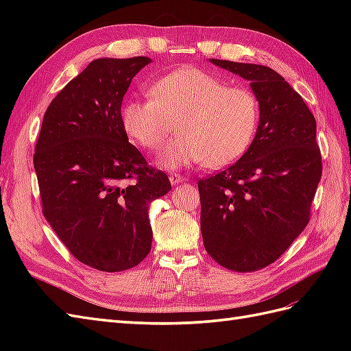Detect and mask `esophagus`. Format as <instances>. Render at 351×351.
Instances as JSON below:
<instances>
[{
    "mask_svg": "<svg viewBox=\"0 0 351 351\" xmlns=\"http://www.w3.org/2000/svg\"><path fill=\"white\" fill-rule=\"evenodd\" d=\"M169 180H170V184H171V185H178V184L184 181V178H182L180 173H171V175L169 176Z\"/></svg>",
    "mask_w": 351,
    "mask_h": 351,
    "instance_id": "1",
    "label": "esophagus"
}]
</instances>
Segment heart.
Instances as JSON below:
<instances>
[{
	"label": "heart",
	"mask_w": 351,
	"mask_h": 351,
	"mask_svg": "<svg viewBox=\"0 0 351 351\" xmlns=\"http://www.w3.org/2000/svg\"><path fill=\"white\" fill-rule=\"evenodd\" d=\"M151 98L126 101L121 122L126 136L146 151H156L173 128L178 136L162 147L158 164L176 170L204 162L220 169L238 161L256 137L261 107L245 87L196 66H185L156 78Z\"/></svg>",
	"instance_id": "1"
}]
</instances>
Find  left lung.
Masks as SVG:
<instances>
[{
    "label": "left lung",
    "instance_id": "1",
    "mask_svg": "<svg viewBox=\"0 0 351 351\" xmlns=\"http://www.w3.org/2000/svg\"><path fill=\"white\" fill-rule=\"evenodd\" d=\"M250 81L261 107L256 137L240 160L200 180V230L210 256L234 271L273 264L306 228L322 154L317 123L302 96L261 64L210 58Z\"/></svg>",
    "mask_w": 351,
    "mask_h": 351
}]
</instances>
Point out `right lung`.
Segmentation results:
<instances>
[{"instance_id": "obj_1", "label": "right lung", "mask_w": 351, "mask_h": 351, "mask_svg": "<svg viewBox=\"0 0 351 351\" xmlns=\"http://www.w3.org/2000/svg\"><path fill=\"white\" fill-rule=\"evenodd\" d=\"M151 62L88 63L51 101L34 149L45 219L80 263L101 271L128 270L147 256L149 204L171 189L121 122L131 80Z\"/></svg>"}]
</instances>
